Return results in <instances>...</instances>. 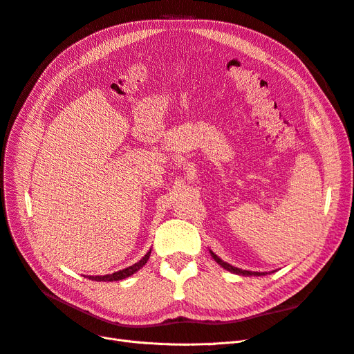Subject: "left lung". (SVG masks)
Wrapping results in <instances>:
<instances>
[{
    "mask_svg": "<svg viewBox=\"0 0 354 354\" xmlns=\"http://www.w3.org/2000/svg\"><path fill=\"white\" fill-rule=\"evenodd\" d=\"M211 255H212V259L216 260L221 267H224V269L226 270H229V272H233V273H238V274H246V276H251V274H254V276H261V274H264V273H260V272H250V270H242V269H238V267H233V266H230V264H227V263H224L221 259H218V257L214 254L212 251H211Z\"/></svg>",
    "mask_w": 354,
    "mask_h": 354,
    "instance_id": "1",
    "label": "left lung"
}]
</instances>
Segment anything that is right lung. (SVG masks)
Here are the masks:
<instances>
[{"label": "right lung", "mask_w": 354, "mask_h": 354, "mask_svg": "<svg viewBox=\"0 0 354 354\" xmlns=\"http://www.w3.org/2000/svg\"><path fill=\"white\" fill-rule=\"evenodd\" d=\"M149 257H151V251H149L140 261L133 264V266H130V267H127V269H124V270L115 272V273H112V274H104V276H90V279H91V281H104V282H106V281H121V279H125V277L131 276V274L136 273L138 269H142V267L147 263Z\"/></svg>", "instance_id": "1"}]
</instances>
